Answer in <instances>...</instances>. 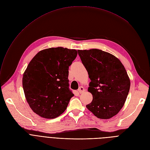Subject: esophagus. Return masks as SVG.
I'll return each instance as SVG.
<instances>
[{
  "mask_svg": "<svg viewBox=\"0 0 150 150\" xmlns=\"http://www.w3.org/2000/svg\"><path fill=\"white\" fill-rule=\"evenodd\" d=\"M85 91V88L83 87H82V86H81V87H79V89H78V92L79 93H82L83 92H84Z\"/></svg>",
  "mask_w": 150,
  "mask_h": 150,
  "instance_id": "34e87169",
  "label": "esophagus"
}]
</instances>
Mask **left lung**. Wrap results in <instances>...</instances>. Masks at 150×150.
<instances>
[{"instance_id":"8db88e82","label":"left lung","mask_w":150,"mask_h":150,"mask_svg":"<svg viewBox=\"0 0 150 150\" xmlns=\"http://www.w3.org/2000/svg\"><path fill=\"white\" fill-rule=\"evenodd\" d=\"M91 80L88 91L93 100L86 108L96 117L109 119L123 107L130 88V79L121 61L100 49L78 50Z\"/></svg>"}]
</instances>
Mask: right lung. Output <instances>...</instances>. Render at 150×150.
<instances>
[{
    "instance_id": "add662e5",
    "label": "right lung",
    "mask_w": 150,
    "mask_h": 150,
    "mask_svg": "<svg viewBox=\"0 0 150 150\" xmlns=\"http://www.w3.org/2000/svg\"><path fill=\"white\" fill-rule=\"evenodd\" d=\"M77 55L76 49L51 47L40 51L28 63L23 90L30 108L41 117L55 118L67 109L74 96L69 89L68 69Z\"/></svg>"
}]
</instances>
